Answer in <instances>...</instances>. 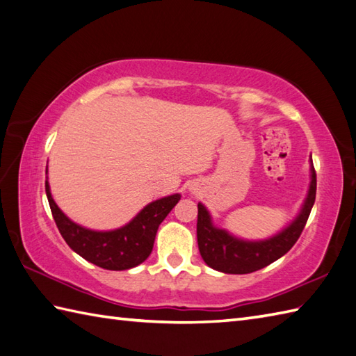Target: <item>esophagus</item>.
Wrapping results in <instances>:
<instances>
[{"instance_id": "34e87169", "label": "esophagus", "mask_w": 356, "mask_h": 356, "mask_svg": "<svg viewBox=\"0 0 356 356\" xmlns=\"http://www.w3.org/2000/svg\"><path fill=\"white\" fill-rule=\"evenodd\" d=\"M193 190H194V188H193V186H190V188H188V191H191V193H193Z\"/></svg>"}]
</instances>
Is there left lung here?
<instances>
[{
    "label": "left lung",
    "mask_w": 356,
    "mask_h": 356,
    "mask_svg": "<svg viewBox=\"0 0 356 356\" xmlns=\"http://www.w3.org/2000/svg\"><path fill=\"white\" fill-rule=\"evenodd\" d=\"M316 194V176L311 156V182L298 214L274 236L263 240H246L214 225L213 216L202 202L197 203V243L203 261L223 274H251L289 251L303 232Z\"/></svg>",
    "instance_id": "1"
}]
</instances>
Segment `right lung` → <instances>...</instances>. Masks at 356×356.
Instances as JSON below:
<instances>
[{
    "label": "right lung",
    "mask_w": 356,
    "mask_h": 356,
    "mask_svg": "<svg viewBox=\"0 0 356 356\" xmlns=\"http://www.w3.org/2000/svg\"><path fill=\"white\" fill-rule=\"evenodd\" d=\"M49 170L45 168V174ZM45 194L53 218L65 243L82 259L108 270H125L139 266L153 251L159 225L177 205L180 194H171L143 207L130 222L110 231L86 228L67 217L51 197L49 180L45 179Z\"/></svg>",
    "instance_id": "right-lung-1"
}]
</instances>
